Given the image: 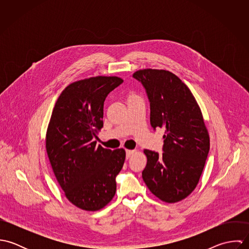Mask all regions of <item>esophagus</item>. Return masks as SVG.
Masks as SVG:
<instances>
[{
    "label": "esophagus",
    "instance_id": "esophagus-1",
    "mask_svg": "<svg viewBox=\"0 0 249 249\" xmlns=\"http://www.w3.org/2000/svg\"><path fill=\"white\" fill-rule=\"evenodd\" d=\"M125 152H126V158H130V157H131V155L134 153V150L126 149V150H125Z\"/></svg>",
    "mask_w": 249,
    "mask_h": 249
}]
</instances>
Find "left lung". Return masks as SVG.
<instances>
[{"label":"left lung","mask_w":249,"mask_h":249,"mask_svg":"<svg viewBox=\"0 0 249 249\" xmlns=\"http://www.w3.org/2000/svg\"><path fill=\"white\" fill-rule=\"evenodd\" d=\"M133 77L142 83L150 107V124L165 128L163 153L144 149L142 177L161 200L175 203L187 197L202 174L210 139L195 97L175 73L144 69Z\"/></svg>","instance_id":"left-lung-1"}]
</instances>
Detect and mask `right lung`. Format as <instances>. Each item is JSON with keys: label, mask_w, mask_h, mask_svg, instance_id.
Returning a JSON list of instances; mask_svg holds the SVG:
<instances>
[{"label": "right lung", "mask_w": 249, "mask_h": 249, "mask_svg": "<svg viewBox=\"0 0 249 249\" xmlns=\"http://www.w3.org/2000/svg\"><path fill=\"white\" fill-rule=\"evenodd\" d=\"M124 80L95 76L72 82L57 99L46 135L47 153L61 189L76 207L98 211L116 193L125 151L97 145L107 95Z\"/></svg>", "instance_id": "add662e5"}]
</instances>
